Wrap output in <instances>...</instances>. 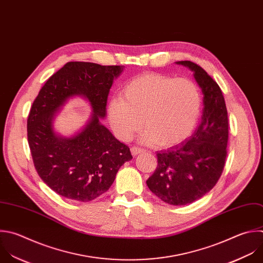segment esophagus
<instances>
[{
  "instance_id": "esophagus-1",
  "label": "esophagus",
  "mask_w": 263,
  "mask_h": 263,
  "mask_svg": "<svg viewBox=\"0 0 263 263\" xmlns=\"http://www.w3.org/2000/svg\"><path fill=\"white\" fill-rule=\"evenodd\" d=\"M143 152H145L143 148H140V147H137V146H132L131 147V153H132L133 156H137L138 154H141Z\"/></svg>"
}]
</instances>
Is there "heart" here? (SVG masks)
Listing matches in <instances>:
<instances>
[{
    "label": "heart",
    "instance_id": "1",
    "mask_svg": "<svg viewBox=\"0 0 263 263\" xmlns=\"http://www.w3.org/2000/svg\"><path fill=\"white\" fill-rule=\"evenodd\" d=\"M201 111V95L195 82L158 73L133 77L112 98L107 117L115 134L124 141L143 129V140L172 147L194 131ZM143 123H141V122Z\"/></svg>",
    "mask_w": 263,
    "mask_h": 263
}]
</instances>
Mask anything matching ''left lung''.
I'll return each instance as SVG.
<instances>
[{
	"instance_id": "1",
	"label": "left lung",
	"mask_w": 263,
	"mask_h": 263,
	"mask_svg": "<svg viewBox=\"0 0 263 263\" xmlns=\"http://www.w3.org/2000/svg\"><path fill=\"white\" fill-rule=\"evenodd\" d=\"M193 71L203 94L201 121L184 142L157 153L158 166L146 181L148 189L171 205H186L217 184L225 165L228 116L218 83L197 64L176 62Z\"/></svg>"
}]
</instances>
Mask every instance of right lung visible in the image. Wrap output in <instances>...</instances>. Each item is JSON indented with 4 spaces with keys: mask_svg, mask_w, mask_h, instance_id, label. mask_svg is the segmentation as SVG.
Segmentation results:
<instances>
[{
    "mask_svg": "<svg viewBox=\"0 0 263 263\" xmlns=\"http://www.w3.org/2000/svg\"><path fill=\"white\" fill-rule=\"evenodd\" d=\"M125 66L69 62L50 76L33 102L28 118V140L41 180L57 194L89 202L112 185L121 166L132 159L128 145L101 124L114 80ZM78 96L89 102L92 115L70 138L53 127L56 112Z\"/></svg>",
    "mask_w": 263,
    "mask_h": 263,
    "instance_id": "add662e5",
    "label": "right lung"
}]
</instances>
